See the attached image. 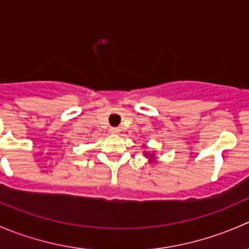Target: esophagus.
<instances>
[{
  "instance_id": "1",
  "label": "esophagus",
  "mask_w": 249,
  "mask_h": 249,
  "mask_svg": "<svg viewBox=\"0 0 249 249\" xmlns=\"http://www.w3.org/2000/svg\"><path fill=\"white\" fill-rule=\"evenodd\" d=\"M109 131H110V134L117 135V134H119V132H120V129H119V127H110Z\"/></svg>"
}]
</instances>
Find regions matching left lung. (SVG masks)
<instances>
[{
  "mask_svg": "<svg viewBox=\"0 0 249 249\" xmlns=\"http://www.w3.org/2000/svg\"><path fill=\"white\" fill-rule=\"evenodd\" d=\"M143 154H144V157H147L148 159H149V160H148V161H149V162H157L158 158L155 157V153L154 152H153V153L144 152V153H143Z\"/></svg>",
  "mask_w": 249,
  "mask_h": 249,
  "instance_id": "obj_1",
  "label": "left lung"
}]
</instances>
